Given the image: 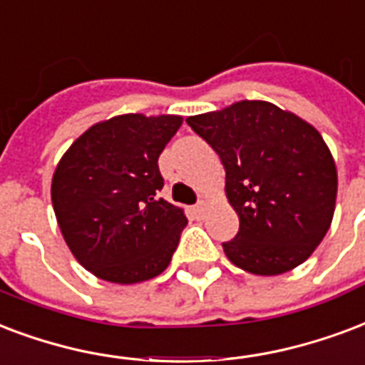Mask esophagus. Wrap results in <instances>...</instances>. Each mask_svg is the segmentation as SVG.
I'll return each instance as SVG.
<instances>
[{"mask_svg": "<svg viewBox=\"0 0 365 365\" xmlns=\"http://www.w3.org/2000/svg\"><path fill=\"white\" fill-rule=\"evenodd\" d=\"M205 210H207V202H205V201H199V202H197V205H195V207H193L195 216H199V218H201L202 214H205Z\"/></svg>", "mask_w": 365, "mask_h": 365, "instance_id": "esophagus-1", "label": "esophagus"}]
</instances>
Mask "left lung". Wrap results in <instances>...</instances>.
Masks as SVG:
<instances>
[{
    "instance_id": "left-lung-1",
    "label": "left lung",
    "mask_w": 365,
    "mask_h": 365,
    "mask_svg": "<svg viewBox=\"0 0 365 365\" xmlns=\"http://www.w3.org/2000/svg\"><path fill=\"white\" fill-rule=\"evenodd\" d=\"M226 170L239 232L222 243L237 268L279 275L312 255L329 230L337 168L314 126L268 101H239L185 120Z\"/></svg>"
}]
</instances>
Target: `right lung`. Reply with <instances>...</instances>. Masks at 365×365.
<instances>
[{"label":"right lung","mask_w":365,"mask_h":365,"mask_svg":"<svg viewBox=\"0 0 365 365\" xmlns=\"http://www.w3.org/2000/svg\"><path fill=\"white\" fill-rule=\"evenodd\" d=\"M176 115H120L80 135L55 168L53 210L68 249L105 282L132 285L168 268L187 218L158 197V157Z\"/></svg>","instance_id":"1"}]
</instances>
